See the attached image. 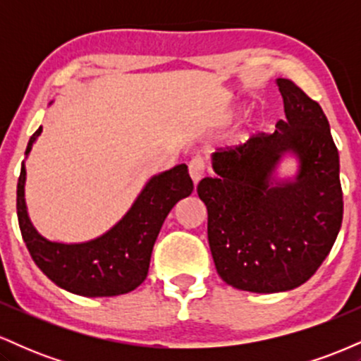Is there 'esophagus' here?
Instances as JSON below:
<instances>
[{"instance_id": "obj_1", "label": "esophagus", "mask_w": 361, "mask_h": 361, "mask_svg": "<svg viewBox=\"0 0 361 361\" xmlns=\"http://www.w3.org/2000/svg\"><path fill=\"white\" fill-rule=\"evenodd\" d=\"M205 168H207V164H205L204 157L195 156L193 159L190 161L188 171H190V176H192V180H193L195 185H197L198 181H200L202 178H204V175H205Z\"/></svg>"}]
</instances>
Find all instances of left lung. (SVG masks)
I'll return each mask as SVG.
<instances>
[{
  "mask_svg": "<svg viewBox=\"0 0 361 361\" xmlns=\"http://www.w3.org/2000/svg\"><path fill=\"white\" fill-rule=\"evenodd\" d=\"M276 82L287 118L273 134L217 149L215 176L197 186L219 276L255 293L305 283L329 255L343 221L339 154L324 111L293 81ZM287 152L298 156L300 173L293 182L273 185Z\"/></svg>",
  "mask_w": 361,
  "mask_h": 361,
  "instance_id": "left-lung-1",
  "label": "left lung"
}]
</instances>
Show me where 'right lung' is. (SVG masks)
I'll return each mask as SVG.
<instances>
[{
  "mask_svg": "<svg viewBox=\"0 0 361 361\" xmlns=\"http://www.w3.org/2000/svg\"><path fill=\"white\" fill-rule=\"evenodd\" d=\"M42 127L32 135L30 152ZM25 164L16 185V214L32 259L57 287L82 297H114L146 280L151 252L169 210L193 192L186 164L152 176L118 224L100 238L80 244L52 243L35 231L25 205Z\"/></svg>",
  "mask_w": 361,
  "mask_h": 361,
  "instance_id": "right-lung-1",
  "label": "right lung"
}]
</instances>
